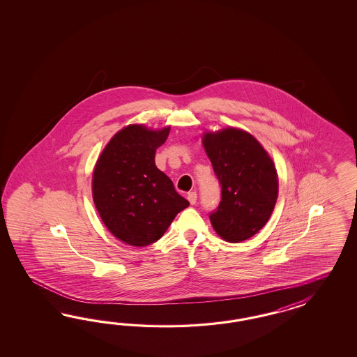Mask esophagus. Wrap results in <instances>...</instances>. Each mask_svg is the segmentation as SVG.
Returning a JSON list of instances; mask_svg holds the SVG:
<instances>
[{
    "mask_svg": "<svg viewBox=\"0 0 357 357\" xmlns=\"http://www.w3.org/2000/svg\"><path fill=\"white\" fill-rule=\"evenodd\" d=\"M187 199H188V202L194 206L195 203H196V200H197V194H196L195 191H192V192H188V195H187Z\"/></svg>",
    "mask_w": 357,
    "mask_h": 357,
    "instance_id": "obj_1",
    "label": "esophagus"
}]
</instances>
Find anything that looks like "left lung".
<instances>
[{
  "mask_svg": "<svg viewBox=\"0 0 357 357\" xmlns=\"http://www.w3.org/2000/svg\"><path fill=\"white\" fill-rule=\"evenodd\" d=\"M202 142L221 184V202L211 224L231 243L255 236L267 224L279 195L275 163L248 130H206Z\"/></svg>",
  "mask_w": 357,
  "mask_h": 357,
  "instance_id": "left-lung-1",
  "label": "left lung"
}]
</instances>
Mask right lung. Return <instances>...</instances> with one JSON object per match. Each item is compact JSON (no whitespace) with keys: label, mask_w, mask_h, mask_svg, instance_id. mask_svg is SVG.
Here are the masks:
<instances>
[{"label":"right lung","mask_w":357,"mask_h":357,"mask_svg":"<svg viewBox=\"0 0 357 357\" xmlns=\"http://www.w3.org/2000/svg\"><path fill=\"white\" fill-rule=\"evenodd\" d=\"M169 132L170 126L151 130L130 124L108 141L94 166L91 192L98 213L126 245L144 248L155 242L190 206L154 162Z\"/></svg>","instance_id":"right-lung-1"}]
</instances>
